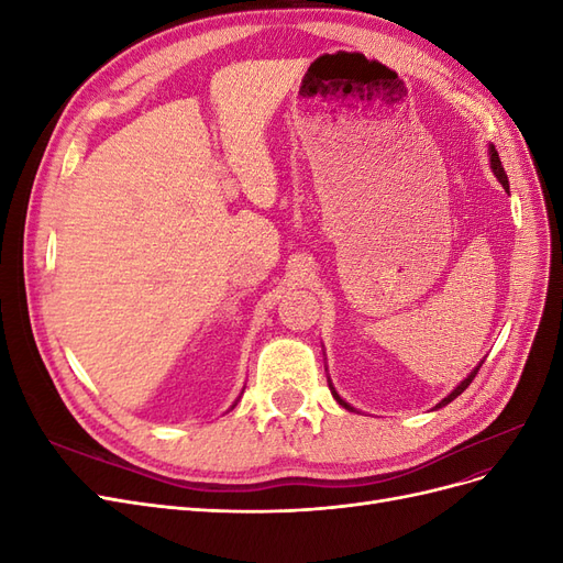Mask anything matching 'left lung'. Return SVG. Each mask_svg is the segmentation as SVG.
<instances>
[{
	"instance_id": "1",
	"label": "left lung",
	"mask_w": 563,
	"mask_h": 563,
	"mask_svg": "<svg viewBox=\"0 0 563 563\" xmlns=\"http://www.w3.org/2000/svg\"><path fill=\"white\" fill-rule=\"evenodd\" d=\"M490 168H493V174H496L498 176V180L503 183V187H505V190H509V183H507V174H505V168H503V162H500V157H498V152H496V147H490ZM479 368H482V364L479 366H476L472 373H470V376L463 380V383H460L453 391H451V395L446 397V399H441L439 401V406L437 408H441V406H446V404H451L457 395H463V391L467 389V385L474 380V376H476V373H479ZM333 389V387H331ZM333 397L340 401V404H343L345 408H347V411H352V406H347L343 399H340L338 395H335V391H333Z\"/></svg>"
}]
</instances>
